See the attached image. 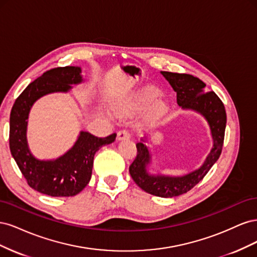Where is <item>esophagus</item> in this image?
<instances>
[{
    "label": "esophagus",
    "instance_id": "1",
    "mask_svg": "<svg viewBox=\"0 0 257 257\" xmlns=\"http://www.w3.org/2000/svg\"><path fill=\"white\" fill-rule=\"evenodd\" d=\"M131 137L128 130H120L116 134V139L118 141H123V139H128Z\"/></svg>",
    "mask_w": 257,
    "mask_h": 257
}]
</instances>
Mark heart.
<instances>
[{"mask_svg":"<svg viewBox=\"0 0 257 257\" xmlns=\"http://www.w3.org/2000/svg\"><path fill=\"white\" fill-rule=\"evenodd\" d=\"M159 95L160 91L157 88L151 87V85L142 88L135 94H133V96L127 98L121 105L119 110L122 113H130L149 105L148 106L146 120L149 124H155L164 118L168 110L166 100L158 97Z\"/></svg>","mask_w":257,"mask_h":257,"instance_id":"b5f03b06","label":"heart"}]
</instances>
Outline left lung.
<instances>
[{
	"label": "left lung",
	"instance_id": "8db88e82",
	"mask_svg": "<svg viewBox=\"0 0 257 257\" xmlns=\"http://www.w3.org/2000/svg\"><path fill=\"white\" fill-rule=\"evenodd\" d=\"M177 92V103L182 108L196 110L207 119L213 138V148L204 165L183 177L151 176L146 166L150 162V154L144 143L136 144L137 154L130 165V174L135 183L145 192L159 197H175L189 192L220 158L226 127V111L220 97L206 88V83L190 74L161 72Z\"/></svg>",
	"mask_w": 257,
	"mask_h": 257
}]
</instances>
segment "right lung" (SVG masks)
<instances>
[{"instance_id":"obj_1","label":"right lung","mask_w":257,"mask_h":257,"mask_svg":"<svg viewBox=\"0 0 257 257\" xmlns=\"http://www.w3.org/2000/svg\"><path fill=\"white\" fill-rule=\"evenodd\" d=\"M76 66L51 68L23 90L15 100L10 119V149L29 186L52 197L75 196L89 183L94 154L100 147L114 142L116 134L96 137L81 132L78 141L63 157L38 161L27 144V119L36 99L52 92H67L73 83L82 81Z\"/></svg>"}]
</instances>
